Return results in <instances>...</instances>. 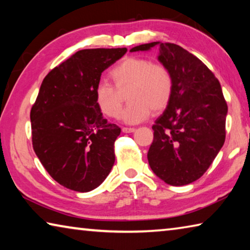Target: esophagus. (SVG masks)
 Segmentation results:
<instances>
[{"label":"esophagus","instance_id":"esophagus-1","mask_svg":"<svg viewBox=\"0 0 250 250\" xmlns=\"http://www.w3.org/2000/svg\"><path fill=\"white\" fill-rule=\"evenodd\" d=\"M134 131H135L134 128H126V126H124V128H122V132L125 133H131V132H134Z\"/></svg>","mask_w":250,"mask_h":250}]
</instances>
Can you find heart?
<instances>
[{"instance_id":"heart-1","label":"heart","mask_w":250,"mask_h":250,"mask_svg":"<svg viewBox=\"0 0 250 250\" xmlns=\"http://www.w3.org/2000/svg\"><path fill=\"white\" fill-rule=\"evenodd\" d=\"M116 88L101 82L95 89V101L104 116H119L124 98L119 91L126 89L129 104L121 113L126 124H138L150 116L151 110L160 112L167 107L173 94V77L166 66L153 64L142 57L130 56L109 73Z\"/></svg>"}]
</instances>
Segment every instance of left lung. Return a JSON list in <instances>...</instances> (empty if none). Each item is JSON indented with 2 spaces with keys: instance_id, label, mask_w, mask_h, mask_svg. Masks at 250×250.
<instances>
[{
  "instance_id": "8db88e82",
  "label": "left lung",
  "mask_w": 250,
  "mask_h": 250,
  "mask_svg": "<svg viewBox=\"0 0 250 250\" xmlns=\"http://www.w3.org/2000/svg\"><path fill=\"white\" fill-rule=\"evenodd\" d=\"M158 46L159 62L171 71L173 94L152 125L147 152L151 170L173 186L192 183L204 174L225 142L227 104L221 83L196 56L172 43L143 44L130 52Z\"/></svg>"
}]
</instances>
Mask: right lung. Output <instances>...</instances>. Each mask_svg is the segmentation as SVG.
<instances>
[{
    "label": "right lung",
    "instance_id": "add662e5",
    "mask_svg": "<svg viewBox=\"0 0 250 250\" xmlns=\"http://www.w3.org/2000/svg\"><path fill=\"white\" fill-rule=\"evenodd\" d=\"M126 48L83 49L50 70L31 110L34 151L45 170L65 188L89 192L115 163L121 129L109 124L95 101L101 74Z\"/></svg>",
    "mask_w": 250,
    "mask_h": 250
}]
</instances>
